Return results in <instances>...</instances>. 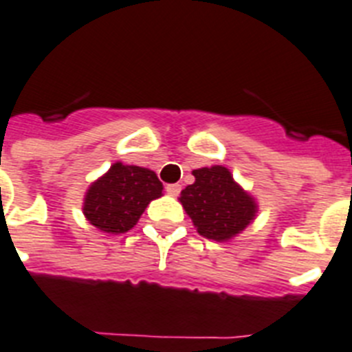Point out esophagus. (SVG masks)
Listing matches in <instances>:
<instances>
[{
    "label": "esophagus",
    "mask_w": 352,
    "mask_h": 352,
    "mask_svg": "<svg viewBox=\"0 0 352 352\" xmlns=\"http://www.w3.org/2000/svg\"><path fill=\"white\" fill-rule=\"evenodd\" d=\"M181 190H182L181 184H168L166 186V191H168V193H170L171 197L179 195V193H181Z\"/></svg>",
    "instance_id": "34e87169"
}]
</instances>
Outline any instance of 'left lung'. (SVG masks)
Returning <instances> with one entry per match:
<instances>
[{"label": "left lung", "mask_w": 352, "mask_h": 352, "mask_svg": "<svg viewBox=\"0 0 352 352\" xmlns=\"http://www.w3.org/2000/svg\"><path fill=\"white\" fill-rule=\"evenodd\" d=\"M195 182L186 186L181 202L197 231L211 241H230L255 219L256 204L224 166L193 171Z\"/></svg>", "instance_id": "left-lung-1"}]
</instances>
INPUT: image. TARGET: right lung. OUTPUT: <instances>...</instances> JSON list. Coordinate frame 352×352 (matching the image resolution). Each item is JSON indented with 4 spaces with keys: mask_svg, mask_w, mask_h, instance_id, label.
<instances>
[{
    "mask_svg": "<svg viewBox=\"0 0 352 352\" xmlns=\"http://www.w3.org/2000/svg\"><path fill=\"white\" fill-rule=\"evenodd\" d=\"M162 182L155 171L116 162L85 197L82 211L90 224L104 233H126L137 224L142 211L162 195Z\"/></svg>",
    "mask_w": 352,
    "mask_h": 352,
    "instance_id": "1",
    "label": "right lung"
}]
</instances>
